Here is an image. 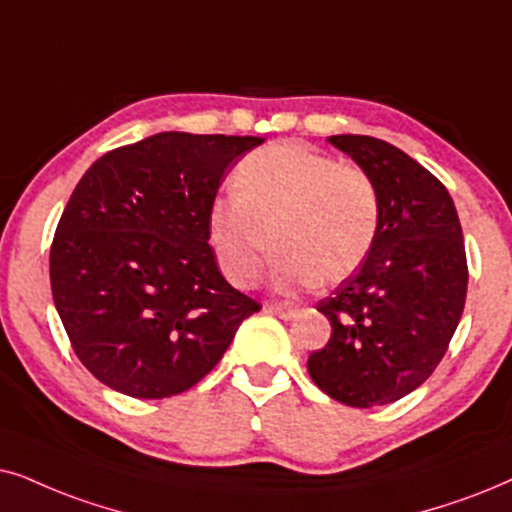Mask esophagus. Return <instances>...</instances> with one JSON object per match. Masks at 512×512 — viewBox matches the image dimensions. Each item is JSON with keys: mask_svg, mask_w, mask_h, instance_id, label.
Wrapping results in <instances>:
<instances>
[{"mask_svg": "<svg viewBox=\"0 0 512 512\" xmlns=\"http://www.w3.org/2000/svg\"><path fill=\"white\" fill-rule=\"evenodd\" d=\"M267 312L269 314H276V316H281V319H295L297 316V312H300V309L297 307H293V304H278V302H271V304H267Z\"/></svg>", "mask_w": 512, "mask_h": 512, "instance_id": "34e87169", "label": "esophagus"}]
</instances>
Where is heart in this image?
I'll return each mask as SVG.
<instances>
[{"label": "heart", "instance_id": "obj_1", "mask_svg": "<svg viewBox=\"0 0 512 512\" xmlns=\"http://www.w3.org/2000/svg\"><path fill=\"white\" fill-rule=\"evenodd\" d=\"M380 193L359 165L302 144H269L245 155L234 193L212 200L208 243L238 288L260 281L271 245L283 290L338 286L371 255Z\"/></svg>", "mask_w": 512, "mask_h": 512}]
</instances>
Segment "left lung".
<instances>
[{
	"label": "left lung",
	"instance_id": "1",
	"mask_svg": "<svg viewBox=\"0 0 512 512\" xmlns=\"http://www.w3.org/2000/svg\"><path fill=\"white\" fill-rule=\"evenodd\" d=\"M328 141L373 177L380 229L366 262L316 304L333 333L307 368L328 397L371 409L423 385L449 349L468 293L465 243L454 200L423 165L383 139Z\"/></svg>",
	"mask_w": 512,
	"mask_h": 512
}]
</instances>
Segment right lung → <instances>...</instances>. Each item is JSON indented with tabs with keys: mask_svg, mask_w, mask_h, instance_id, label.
<instances>
[{
	"mask_svg": "<svg viewBox=\"0 0 512 512\" xmlns=\"http://www.w3.org/2000/svg\"><path fill=\"white\" fill-rule=\"evenodd\" d=\"M260 137L160 132L101 155L75 186L49 252L70 345L103 385L163 399L203 380L260 312L219 274L208 210Z\"/></svg>",
	"mask_w": 512,
	"mask_h": 512,
	"instance_id": "right-lung-1",
	"label": "right lung"
}]
</instances>
